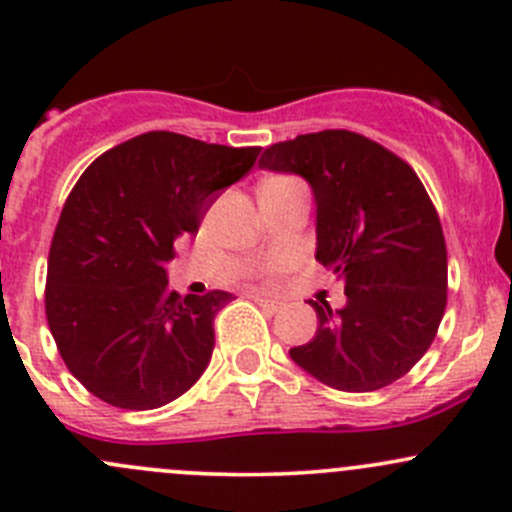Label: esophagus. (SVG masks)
Returning a JSON list of instances; mask_svg holds the SVG:
<instances>
[{
	"label": "esophagus",
	"mask_w": 512,
	"mask_h": 512,
	"mask_svg": "<svg viewBox=\"0 0 512 512\" xmlns=\"http://www.w3.org/2000/svg\"><path fill=\"white\" fill-rule=\"evenodd\" d=\"M252 299H255V302L260 304L262 309H267V312H280V309H282V304H280V302H275V299L262 297V294H252Z\"/></svg>",
	"instance_id": "obj_1"
}]
</instances>
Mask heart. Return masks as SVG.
<instances>
[{"label":"heart","mask_w":512,"mask_h":512,"mask_svg":"<svg viewBox=\"0 0 512 512\" xmlns=\"http://www.w3.org/2000/svg\"><path fill=\"white\" fill-rule=\"evenodd\" d=\"M285 267H287L285 260H272L270 265L265 267V275H267V277H275V275H280V272L285 270Z\"/></svg>","instance_id":"b5f03b06"}]
</instances>
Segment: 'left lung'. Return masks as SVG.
<instances>
[{
  "label": "left lung",
  "instance_id": "left-lung-1",
  "mask_svg": "<svg viewBox=\"0 0 512 512\" xmlns=\"http://www.w3.org/2000/svg\"><path fill=\"white\" fill-rule=\"evenodd\" d=\"M260 168L297 173L317 203V260L344 280L347 304L317 312L294 364L339 391L394 384L431 347L446 312L441 220L406 160L352 131L304 133L267 148Z\"/></svg>",
  "mask_w": 512,
  "mask_h": 512
}]
</instances>
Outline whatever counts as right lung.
<instances>
[{
  "label": "right lung",
  "instance_id": "obj_1",
  "mask_svg": "<svg viewBox=\"0 0 512 512\" xmlns=\"http://www.w3.org/2000/svg\"><path fill=\"white\" fill-rule=\"evenodd\" d=\"M257 156V146L151 131L98 156L74 185L51 240L46 322L64 364L101 401L158 409L203 376L215 314L232 294L180 297L165 265Z\"/></svg>",
  "mask_w": 512,
  "mask_h": 512
}]
</instances>
